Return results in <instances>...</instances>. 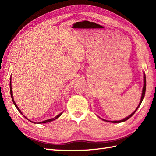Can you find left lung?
<instances>
[{
	"label": "left lung",
	"instance_id": "1",
	"mask_svg": "<svg viewBox=\"0 0 156 156\" xmlns=\"http://www.w3.org/2000/svg\"><path fill=\"white\" fill-rule=\"evenodd\" d=\"M144 88H143V91H142V94H141V101H140V104H139V105H138V107H137V108H136V110H135L133 113L132 114H131L129 116H128L127 117H126V118H125L124 119H122V120H121V121H107V120H105V119H102V120L103 121H108V122H114V123H116V122H117V123H118V122H124V121H127V120H128V119L130 118V117H131L132 116H133L134 114H135V112H136V111L137 110V108L140 107V106L141 105V102H142V101H143V99H144V96H145V89H146V78H145V74H144Z\"/></svg>",
	"mask_w": 156,
	"mask_h": 156
}]
</instances>
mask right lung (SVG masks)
<instances>
[{"mask_svg": "<svg viewBox=\"0 0 156 156\" xmlns=\"http://www.w3.org/2000/svg\"><path fill=\"white\" fill-rule=\"evenodd\" d=\"M10 91H11V98H12V102H13V103H14V105H15V106L16 107V108H17V110L19 111V112H20V113L21 114H22V112H21V110H20V109L18 108V107H17V105H16V104L15 103V102L14 101V99H13V97H12V88H11V78H10ZM62 114V112H61L60 114H59L58 115H57L55 117H54V118H52V119H48V120H46V121H42V122H39V123H45V122H50V121H54V120H55V119H58L59 116H60ZM23 115V114H22ZM26 118V117H25ZM27 119V118H26ZM32 122V121H31ZM35 123V122H34Z\"/></svg>", "mask_w": 156, "mask_h": 156, "instance_id": "obj_1", "label": "right lung"}]
</instances>
